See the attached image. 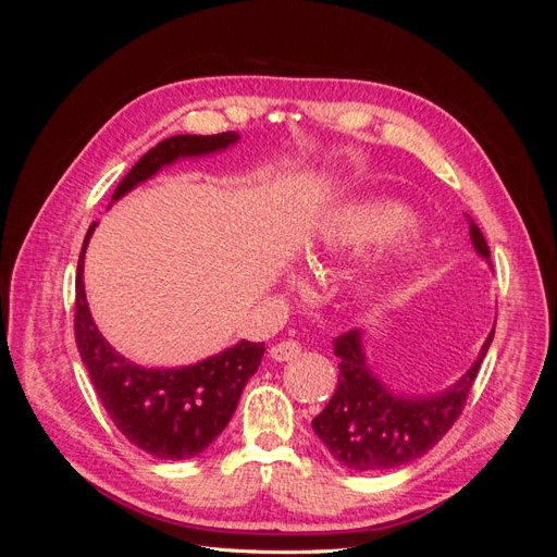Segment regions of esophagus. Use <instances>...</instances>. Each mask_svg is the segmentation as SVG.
<instances>
[{
    "instance_id": "1",
    "label": "esophagus",
    "mask_w": 557,
    "mask_h": 557,
    "mask_svg": "<svg viewBox=\"0 0 557 557\" xmlns=\"http://www.w3.org/2000/svg\"><path fill=\"white\" fill-rule=\"evenodd\" d=\"M301 352V346L293 339H285V342H278L276 346H272V350H269V356H272L276 362H288V360H295Z\"/></svg>"
}]
</instances>
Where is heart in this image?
<instances>
[{
    "label": "heart",
    "instance_id": "b5f03b06",
    "mask_svg": "<svg viewBox=\"0 0 557 557\" xmlns=\"http://www.w3.org/2000/svg\"><path fill=\"white\" fill-rule=\"evenodd\" d=\"M413 227V213L391 199H364L352 201L339 213L332 215V221L323 230V244L334 252L344 250H364L385 242H393ZM407 248L395 252L387 264H401L407 260ZM383 267H374L360 278L362 288H374L379 283Z\"/></svg>",
    "mask_w": 557,
    "mask_h": 557
}]
</instances>
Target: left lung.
<instances>
[{
    "label": "left lung",
    "instance_id": "obj_1",
    "mask_svg": "<svg viewBox=\"0 0 557 557\" xmlns=\"http://www.w3.org/2000/svg\"><path fill=\"white\" fill-rule=\"evenodd\" d=\"M469 221V237L476 252L491 262V248L479 225ZM491 330L476 362L448 391L430 397H404L387 391L367 367L362 332L348 330L334 342L339 362V385L327 407L313 418V432L334 460L352 471H385L425 455L460 418L471 385L493 344Z\"/></svg>",
    "mask_w": 557,
    "mask_h": 557
}]
</instances>
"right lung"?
<instances>
[{"instance_id": "obj_1", "label": "right lung", "mask_w": 557, "mask_h": 557, "mask_svg": "<svg viewBox=\"0 0 557 557\" xmlns=\"http://www.w3.org/2000/svg\"><path fill=\"white\" fill-rule=\"evenodd\" d=\"M237 132L178 134L160 141L117 183L111 201L181 158H201L237 144ZM97 223L90 225L76 267L74 334L81 360L113 425L137 448L160 460H190L209 448L237 409L248 379L258 372L264 344L239 342L213 358L178 369H148L123 358L97 330L83 288V258Z\"/></svg>"}]
</instances>
